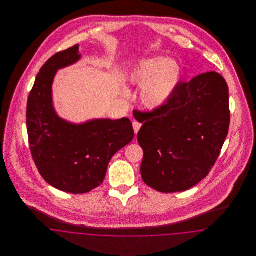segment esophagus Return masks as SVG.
I'll return each instance as SVG.
<instances>
[{
  "mask_svg": "<svg viewBox=\"0 0 256 256\" xmlns=\"http://www.w3.org/2000/svg\"><path fill=\"white\" fill-rule=\"evenodd\" d=\"M132 126H134V132L136 134H138V132L140 130V128H141V126H142V124H141L140 122H137V121H134V122H132Z\"/></svg>",
  "mask_w": 256,
  "mask_h": 256,
  "instance_id": "1",
  "label": "esophagus"
}]
</instances>
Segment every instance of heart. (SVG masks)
I'll return each instance as SVG.
<instances>
[{
	"mask_svg": "<svg viewBox=\"0 0 256 256\" xmlns=\"http://www.w3.org/2000/svg\"><path fill=\"white\" fill-rule=\"evenodd\" d=\"M182 76V65L166 56L141 61L128 73V82L140 87V102L148 110L165 106L176 91Z\"/></svg>",
	"mask_w": 256,
	"mask_h": 256,
	"instance_id": "1",
	"label": "heart"
}]
</instances>
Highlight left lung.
<instances>
[{
	"mask_svg": "<svg viewBox=\"0 0 256 256\" xmlns=\"http://www.w3.org/2000/svg\"><path fill=\"white\" fill-rule=\"evenodd\" d=\"M142 114L144 182L162 193L186 191L206 178L226 139L228 86L220 74H202L180 84L165 106Z\"/></svg>",
	"mask_w": 256,
	"mask_h": 256,
	"instance_id": "1",
	"label": "left lung"
}]
</instances>
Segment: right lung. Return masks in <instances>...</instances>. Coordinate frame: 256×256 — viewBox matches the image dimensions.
<instances>
[{"instance_id": "right-lung-1", "label": "right lung", "mask_w": 256, "mask_h": 256, "mask_svg": "<svg viewBox=\"0 0 256 256\" xmlns=\"http://www.w3.org/2000/svg\"><path fill=\"white\" fill-rule=\"evenodd\" d=\"M80 58L78 45L52 56L37 74L26 106V130L37 169L50 185L70 194L88 193L100 185L113 156L134 137L128 118L76 124L58 114L52 100L56 74Z\"/></svg>"}]
</instances>
